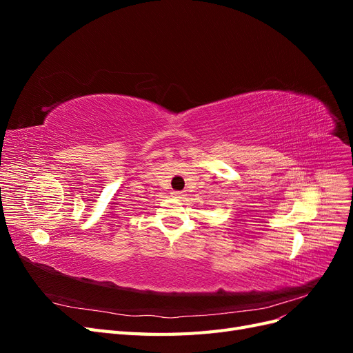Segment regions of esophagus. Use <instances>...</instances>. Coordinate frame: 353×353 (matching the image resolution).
Returning a JSON list of instances; mask_svg holds the SVG:
<instances>
[{"label": "esophagus", "instance_id": "obj_1", "mask_svg": "<svg viewBox=\"0 0 353 353\" xmlns=\"http://www.w3.org/2000/svg\"><path fill=\"white\" fill-rule=\"evenodd\" d=\"M170 194H172L174 197H181V196H183V191H178V190H174V191H172V193H170Z\"/></svg>", "mask_w": 353, "mask_h": 353}]
</instances>
